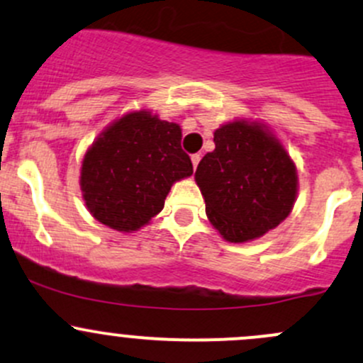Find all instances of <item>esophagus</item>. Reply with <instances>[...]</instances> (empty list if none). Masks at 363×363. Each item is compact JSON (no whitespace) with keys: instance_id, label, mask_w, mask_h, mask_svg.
Segmentation results:
<instances>
[{"instance_id":"34e87169","label":"esophagus","mask_w":363,"mask_h":363,"mask_svg":"<svg viewBox=\"0 0 363 363\" xmlns=\"http://www.w3.org/2000/svg\"><path fill=\"white\" fill-rule=\"evenodd\" d=\"M200 158H201V156H200V155H198V152H196V155H193V156H191V162H193V169H196V167H198V163H200Z\"/></svg>"}]
</instances>
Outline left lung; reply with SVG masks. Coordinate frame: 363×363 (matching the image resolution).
<instances>
[{
	"instance_id": "8db88e82",
	"label": "left lung",
	"mask_w": 363,
	"mask_h": 363,
	"mask_svg": "<svg viewBox=\"0 0 363 363\" xmlns=\"http://www.w3.org/2000/svg\"><path fill=\"white\" fill-rule=\"evenodd\" d=\"M213 143L216 150L201 158L194 174L208 220L231 243L259 238L291 213L296 165L280 140L255 121L223 125Z\"/></svg>"
}]
</instances>
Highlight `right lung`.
<instances>
[{
	"instance_id": "add662e5",
	"label": "right lung",
	"mask_w": 363,
	"mask_h": 363,
	"mask_svg": "<svg viewBox=\"0 0 363 363\" xmlns=\"http://www.w3.org/2000/svg\"><path fill=\"white\" fill-rule=\"evenodd\" d=\"M181 127L146 109L109 125L85 152L83 200L99 223L121 233L146 226L162 212L172 184L193 174Z\"/></svg>"
}]
</instances>
